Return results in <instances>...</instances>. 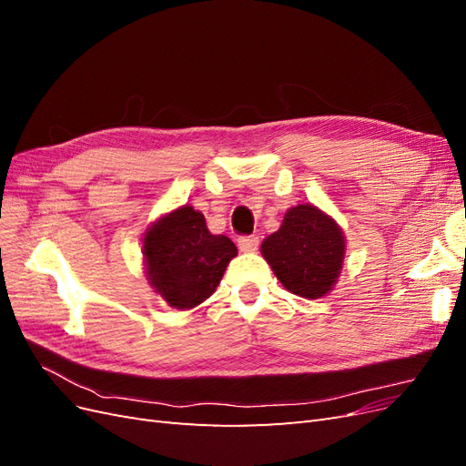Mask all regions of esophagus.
<instances>
[{"label": "esophagus", "mask_w": 466, "mask_h": 466, "mask_svg": "<svg viewBox=\"0 0 466 466\" xmlns=\"http://www.w3.org/2000/svg\"><path fill=\"white\" fill-rule=\"evenodd\" d=\"M237 245H238V248H241L243 252H252V250L258 248V237H255V235H243V237L237 238Z\"/></svg>", "instance_id": "1"}]
</instances>
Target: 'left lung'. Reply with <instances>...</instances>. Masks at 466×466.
<instances>
[{
    "mask_svg": "<svg viewBox=\"0 0 466 466\" xmlns=\"http://www.w3.org/2000/svg\"><path fill=\"white\" fill-rule=\"evenodd\" d=\"M262 255L284 288L319 299L329 293L344 262V235L315 206L291 208L281 228L262 243Z\"/></svg>",
    "mask_w": 466,
    "mask_h": 466,
    "instance_id": "8db88e82",
    "label": "left lung"
}]
</instances>
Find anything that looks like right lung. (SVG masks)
Masks as SVG:
<instances>
[{
  "label": "right lung",
  "mask_w": 466,
  "mask_h": 466,
  "mask_svg": "<svg viewBox=\"0 0 466 466\" xmlns=\"http://www.w3.org/2000/svg\"><path fill=\"white\" fill-rule=\"evenodd\" d=\"M235 255L231 238L211 235L204 216L190 206L161 218L144 238L149 284L175 309L208 299Z\"/></svg>",
  "instance_id": "add662e5"
}]
</instances>
